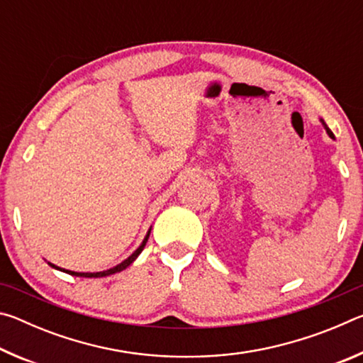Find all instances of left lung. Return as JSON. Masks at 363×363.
I'll use <instances>...</instances> for the list:
<instances>
[{
  "label": "left lung",
  "mask_w": 363,
  "mask_h": 363,
  "mask_svg": "<svg viewBox=\"0 0 363 363\" xmlns=\"http://www.w3.org/2000/svg\"><path fill=\"white\" fill-rule=\"evenodd\" d=\"M322 121V125H323V128H325V131H327V134H328V136L331 138V139H335V134L333 133H331V130H330V128L327 126V123H325L323 120H320Z\"/></svg>",
  "instance_id": "8db88e82"
}]
</instances>
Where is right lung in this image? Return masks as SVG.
Listing matches in <instances>:
<instances>
[{"label":"right lung","mask_w":363,"mask_h":363,"mask_svg":"<svg viewBox=\"0 0 363 363\" xmlns=\"http://www.w3.org/2000/svg\"><path fill=\"white\" fill-rule=\"evenodd\" d=\"M149 235H150V229H149V232H147V235H145V238L143 240V243L139 245V248L134 251V253L128 257V259H125L123 262H120L118 266H115V267H112V269H107V270H102V272H73V270H67V269H62V267H57V266H54V264H51V262H48L49 266L51 267H54V269H57V270H62V272H65V274H70V275H75V277H88V279H97V277H107V275H112V274H116V272H121L123 269H126L128 266H130V264H133V261L136 259V257L140 255V251L144 250V247H145V243H147V240H149Z\"/></svg>","instance_id":"right-lung-1"}]
</instances>
